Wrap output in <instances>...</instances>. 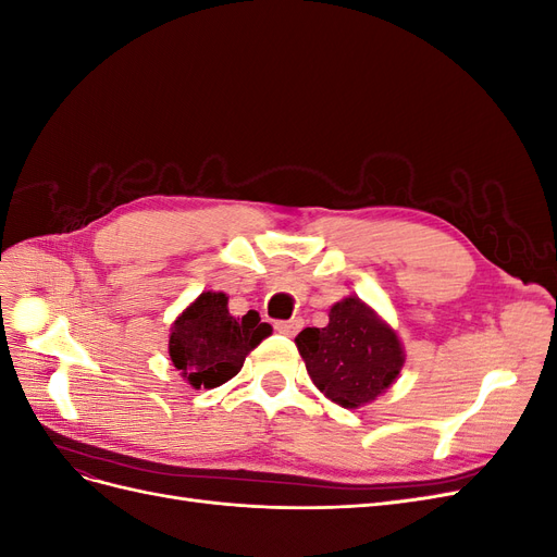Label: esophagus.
Instances as JSON below:
<instances>
[{
	"instance_id": "obj_1",
	"label": "esophagus",
	"mask_w": 557,
	"mask_h": 557,
	"mask_svg": "<svg viewBox=\"0 0 557 557\" xmlns=\"http://www.w3.org/2000/svg\"><path fill=\"white\" fill-rule=\"evenodd\" d=\"M301 318H290V320H276L274 323V327H276V332H281V334H285V336H295L299 330H301Z\"/></svg>"
}]
</instances>
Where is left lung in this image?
Returning a JSON list of instances; mask_svg holds the SVG:
<instances>
[{
	"mask_svg": "<svg viewBox=\"0 0 557 557\" xmlns=\"http://www.w3.org/2000/svg\"><path fill=\"white\" fill-rule=\"evenodd\" d=\"M295 344L318 391L344 409L376 399L404 364L397 334L358 297L336 301L330 323L301 330Z\"/></svg>",
	"mask_w": 557,
	"mask_h": 557,
	"instance_id": "left-lung-1",
	"label": "left lung"
}]
</instances>
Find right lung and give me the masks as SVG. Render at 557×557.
Wrapping results in <instances>:
<instances>
[{
	"mask_svg": "<svg viewBox=\"0 0 557 557\" xmlns=\"http://www.w3.org/2000/svg\"><path fill=\"white\" fill-rule=\"evenodd\" d=\"M269 334L272 325L260 323L256 311L239 320L230 315L223 293H201L172 325L170 356L193 387H218L239 374L248 352Z\"/></svg>",
	"mask_w": 557,
	"mask_h": 557,
	"instance_id": "1",
	"label": "right lung"
}]
</instances>
